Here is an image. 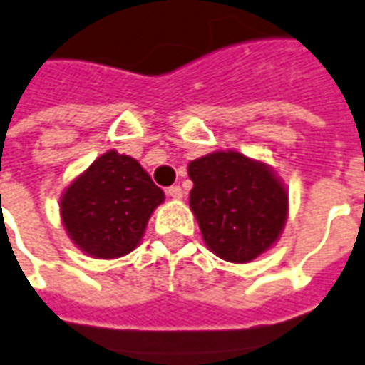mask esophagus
I'll return each mask as SVG.
<instances>
[{
  "label": "esophagus",
  "instance_id": "obj_1",
  "mask_svg": "<svg viewBox=\"0 0 365 365\" xmlns=\"http://www.w3.org/2000/svg\"><path fill=\"white\" fill-rule=\"evenodd\" d=\"M165 194H168L169 197H173V200H180L182 197V188L180 186H169L168 190H165Z\"/></svg>",
  "mask_w": 365,
  "mask_h": 365
}]
</instances>
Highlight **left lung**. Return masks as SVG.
Masks as SVG:
<instances>
[{"label":"left lung","instance_id":"obj_1","mask_svg":"<svg viewBox=\"0 0 365 365\" xmlns=\"http://www.w3.org/2000/svg\"><path fill=\"white\" fill-rule=\"evenodd\" d=\"M188 175L190 209L218 258L245 264L275 243L287 222L288 196L267 165L228 150L190 162Z\"/></svg>","mask_w":365,"mask_h":365}]
</instances>
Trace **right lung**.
I'll return each mask as SVG.
<instances>
[{
    "mask_svg": "<svg viewBox=\"0 0 365 365\" xmlns=\"http://www.w3.org/2000/svg\"><path fill=\"white\" fill-rule=\"evenodd\" d=\"M162 201V188L137 160L109 150L73 180L60 207L78 249L94 258H118L139 245Z\"/></svg>",
    "mask_w": 365,
    "mask_h": 365,
    "instance_id": "right-lung-1",
    "label": "right lung"
}]
</instances>
